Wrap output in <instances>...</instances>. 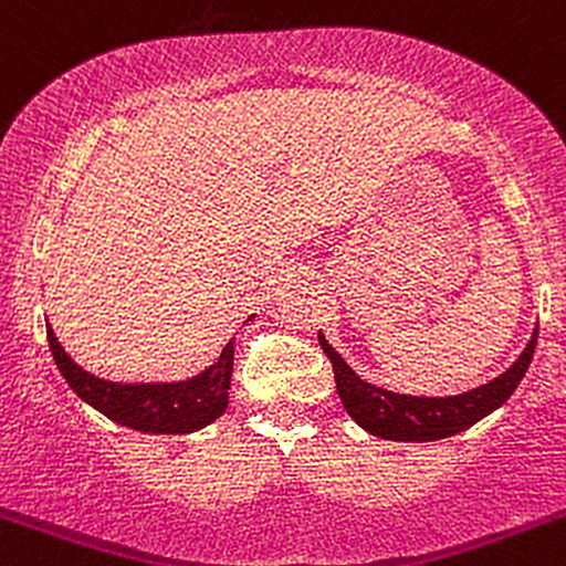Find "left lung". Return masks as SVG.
Masks as SVG:
<instances>
[{"label": "left lung", "instance_id": "8db88e82", "mask_svg": "<svg viewBox=\"0 0 566 566\" xmlns=\"http://www.w3.org/2000/svg\"><path fill=\"white\" fill-rule=\"evenodd\" d=\"M319 346L333 363L335 389H338L340 402L359 427L387 440H440L473 427L478 419L492 413L513 395V389L518 387L532 363L537 331L526 344L524 354L513 363V368H507L494 381L457 397H411L387 392V389H378L354 374L322 335Z\"/></svg>", "mask_w": 566, "mask_h": 566}]
</instances>
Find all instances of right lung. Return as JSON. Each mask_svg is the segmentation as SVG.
Returning <instances> with one entry per match:
<instances>
[{"instance_id":"1","label":"right lung","mask_w":566,"mask_h":566,"mask_svg":"<svg viewBox=\"0 0 566 566\" xmlns=\"http://www.w3.org/2000/svg\"><path fill=\"white\" fill-rule=\"evenodd\" d=\"M48 344H51L53 359L59 365L66 384L109 416L117 424L134 427L142 432L177 434L192 432L207 427L217 416L226 411L228 389H231L233 374V344L222 349L220 359L198 378L185 384H109L104 378L85 374L72 363V357L61 349L51 327H48Z\"/></svg>"}]
</instances>
